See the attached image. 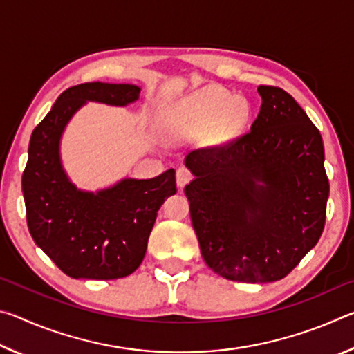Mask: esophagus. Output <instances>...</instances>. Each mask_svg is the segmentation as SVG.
Masks as SVG:
<instances>
[{
    "label": "esophagus",
    "mask_w": 354,
    "mask_h": 354,
    "mask_svg": "<svg viewBox=\"0 0 354 354\" xmlns=\"http://www.w3.org/2000/svg\"><path fill=\"white\" fill-rule=\"evenodd\" d=\"M192 179H194V175H192L189 169H185V167H179L176 170V183L179 187H184L185 184H189Z\"/></svg>",
    "instance_id": "1"
}]
</instances>
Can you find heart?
Wrapping results in <instances>:
<instances>
[{"label": "heart", "instance_id": "heart-1", "mask_svg": "<svg viewBox=\"0 0 354 354\" xmlns=\"http://www.w3.org/2000/svg\"><path fill=\"white\" fill-rule=\"evenodd\" d=\"M250 104L218 86L203 87L169 106L165 129L175 139H196L209 133L217 143L241 136L250 120Z\"/></svg>", "mask_w": 354, "mask_h": 354}]
</instances>
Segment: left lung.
I'll use <instances>...</instances> for the list:
<instances>
[{
	"label": "left lung",
	"instance_id": "1",
	"mask_svg": "<svg viewBox=\"0 0 354 354\" xmlns=\"http://www.w3.org/2000/svg\"><path fill=\"white\" fill-rule=\"evenodd\" d=\"M257 92L250 133L185 158L195 179L184 194L203 259L237 283L287 277L319 242L329 195L319 129L283 88Z\"/></svg>",
	"mask_w": 354,
	"mask_h": 354
}]
</instances>
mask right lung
<instances>
[{
	"label": "right lung",
	"mask_w": 354,
	"mask_h": 354,
	"mask_svg": "<svg viewBox=\"0 0 354 354\" xmlns=\"http://www.w3.org/2000/svg\"><path fill=\"white\" fill-rule=\"evenodd\" d=\"M134 84L86 82L59 95L35 127L23 171L29 232L45 254L75 279H118L137 270L165 198L176 194L175 170L151 179L124 178L98 192L77 189L61 160V137L87 101L128 106Z\"/></svg>",
	"instance_id": "1"
}]
</instances>
